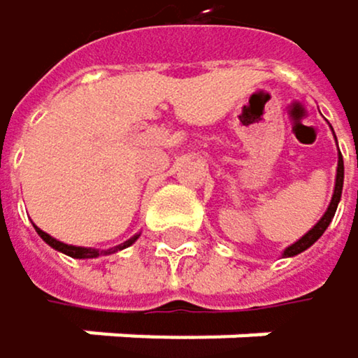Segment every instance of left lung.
Instances as JSON below:
<instances>
[{
    "label": "left lung",
    "instance_id": "left-lung-1",
    "mask_svg": "<svg viewBox=\"0 0 358 358\" xmlns=\"http://www.w3.org/2000/svg\"><path fill=\"white\" fill-rule=\"evenodd\" d=\"M342 187H344V159H342V153H339V159H337V177H335V189H333V199H331V203H329V209L324 211V215L318 220V224H316L312 230H308L306 235H303L299 241H294L292 245H288V248L284 250V256H286V258L296 256V254H301V252H306L308 248H312V245L322 237V232L327 230V226L331 224V220H333V215H335V211H337V203H339V199H342Z\"/></svg>",
    "mask_w": 358,
    "mask_h": 358
}]
</instances>
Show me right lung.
Returning a JSON list of instances; mask_svg holds the SVG:
<instances>
[{
  "instance_id": "right-lung-1",
  "label": "right lung",
  "mask_w": 358,
  "mask_h": 358,
  "mask_svg": "<svg viewBox=\"0 0 358 358\" xmlns=\"http://www.w3.org/2000/svg\"><path fill=\"white\" fill-rule=\"evenodd\" d=\"M36 228V232L38 235L52 248V250H57V252H64L66 256H72V258H98V256H102V254H115V252H119V250H123V248H130L141 235H134L132 239H128L126 243H121V245H115V248H110V250H94V248H76V245H68V243H62V241H57L55 237H50V235H46L44 230H40L38 226H34Z\"/></svg>"
}]
</instances>
